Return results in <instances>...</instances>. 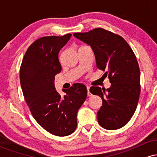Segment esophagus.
Masks as SVG:
<instances>
[{"label": "esophagus", "mask_w": 157, "mask_h": 157, "mask_svg": "<svg viewBox=\"0 0 157 157\" xmlns=\"http://www.w3.org/2000/svg\"><path fill=\"white\" fill-rule=\"evenodd\" d=\"M89 89H90L89 86H87V91H88L87 95H88V97H91V92H90V91H89Z\"/></svg>", "instance_id": "1"}]
</instances>
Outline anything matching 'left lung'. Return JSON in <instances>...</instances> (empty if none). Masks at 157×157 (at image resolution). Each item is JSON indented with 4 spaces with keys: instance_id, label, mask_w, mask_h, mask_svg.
<instances>
[{
    "instance_id": "obj_1",
    "label": "left lung",
    "mask_w": 157,
    "mask_h": 157,
    "mask_svg": "<svg viewBox=\"0 0 157 157\" xmlns=\"http://www.w3.org/2000/svg\"><path fill=\"white\" fill-rule=\"evenodd\" d=\"M92 48L97 67L106 71L111 87L91 86L92 94L102 98L97 120L103 128L116 130L125 125L136 111L140 94V71L136 56L121 36L102 28L75 33Z\"/></svg>"
}]
</instances>
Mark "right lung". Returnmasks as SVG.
I'll list each match as a JSON object with an SVG mask.
<instances>
[{
    "label": "right lung",
    "instance_id": "1",
    "mask_svg": "<svg viewBox=\"0 0 157 157\" xmlns=\"http://www.w3.org/2000/svg\"><path fill=\"white\" fill-rule=\"evenodd\" d=\"M71 34L36 40L25 53L20 68L23 96L32 116L50 134H71L77 128V113L87 97V89L75 83L61 97L55 90V76L61 71L59 52Z\"/></svg>",
    "mask_w": 157,
    "mask_h": 157
}]
</instances>
